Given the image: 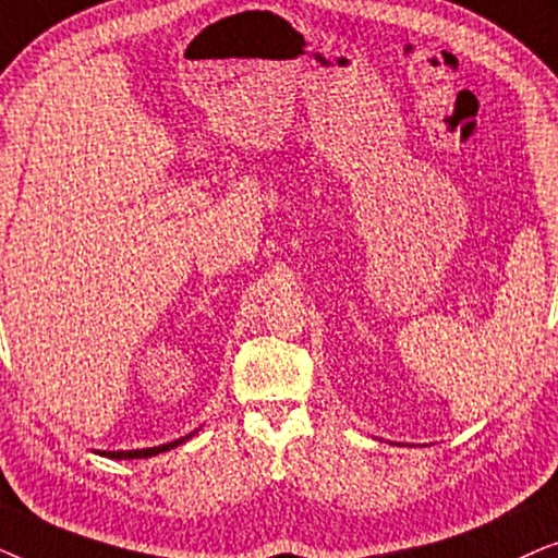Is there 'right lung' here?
I'll return each instance as SVG.
<instances>
[{"label": "right lung", "instance_id": "add662e5", "mask_svg": "<svg viewBox=\"0 0 558 558\" xmlns=\"http://www.w3.org/2000/svg\"><path fill=\"white\" fill-rule=\"evenodd\" d=\"M196 430H198V428H196ZM196 430H193V434H196ZM193 434H189V436H181V439H175V441L160 444V447H150V449H132V451H96V454L109 457V459H147V457H158V454H162V451L175 449L178 444H185V441L191 439Z\"/></svg>", "mask_w": 558, "mask_h": 558}]
</instances>
